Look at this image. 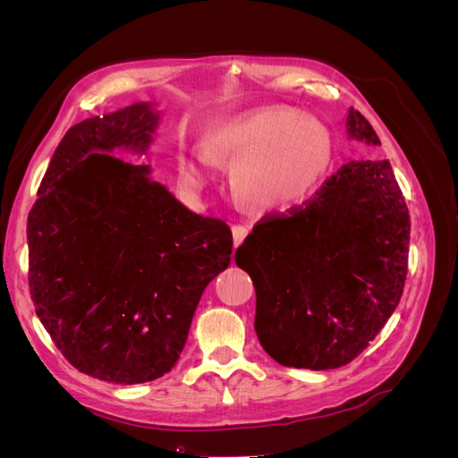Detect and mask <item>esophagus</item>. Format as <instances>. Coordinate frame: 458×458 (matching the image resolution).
<instances>
[{
  "instance_id": "esophagus-1",
  "label": "esophagus",
  "mask_w": 458,
  "mask_h": 458,
  "mask_svg": "<svg viewBox=\"0 0 458 458\" xmlns=\"http://www.w3.org/2000/svg\"><path fill=\"white\" fill-rule=\"evenodd\" d=\"M248 233H250V229L244 227V225H233V244H234V248L242 244V241L246 239Z\"/></svg>"
}]
</instances>
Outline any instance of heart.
Listing matches in <instances>:
<instances>
[{
    "instance_id": "1",
    "label": "heart",
    "mask_w": 458,
    "mask_h": 458,
    "mask_svg": "<svg viewBox=\"0 0 458 458\" xmlns=\"http://www.w3.org/2000/svg\"><path fill=\"white\" fill-rule=\"evenodd\" d=\"M332 157L328 130L311 116L254 108L216 123L202 155L182 162L192 187L208 183V160L233 164V189L254 212H288L321 185Z\"/></svg>"
}]
</instances>
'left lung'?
Wrapping results in <instances>:
<instances>
[{
	"mask_svg": "<svg viewBox=\"0 0 458 458\" xmlns=\"http://www.w3.org/2000/svg\"><path fill=\"white\" fill-rule=\"evenodd\" d=\"M345 133L380 145L355 108ZM409 234L407 204L387 160H352L303 208L259 221L234 261L254 281L263 350L294 369L353 361L403 294Z\"/></svg>",
	"mask_w": 458,
	"mask_h": 458,
	"instance_id": "1",
	"label": "left lung"
}]
</instances>
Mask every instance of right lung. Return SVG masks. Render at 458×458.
<instances>
[{
    "instance_id": "1",
    "label": "right lung",
    "mask_w": 458,
    "mask_h": 458,
    "mask_svg": "<svg viewBox=\"0 0 458 458\" xmlns=\"http://www.w3.org/2000/svg\"><path fill=\"white\" fill-rule=\"evenodd\" d=\"M157 103L81 120L64 133L29 214L30 294L78 370L114 384L170 372L204 288L229 267L231 229L152 179Z\"/></svg>"
}]
</instances>
